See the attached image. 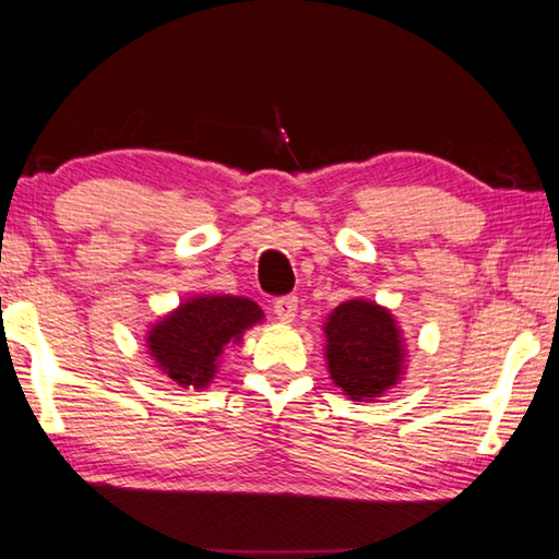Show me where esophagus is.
I'll list each match as a JSON object with an SVG mask.
<instances>
[{
  "label": "esophagus",
  "mask_w": 559,
  "mask_h": 559,
  "mask_svg": "<svg viewBox=\"0 0 559 559\" xmlns=\"http://www.w3.org/2000/svg\"><path fill=\"white\" fill-rule=\"evenodd\" d=\"M273 313L281 323H293V318L298 313V298L296 296H283L273 302Z\"/></svg>",
  "instance_id": "1"
}]
</instances>
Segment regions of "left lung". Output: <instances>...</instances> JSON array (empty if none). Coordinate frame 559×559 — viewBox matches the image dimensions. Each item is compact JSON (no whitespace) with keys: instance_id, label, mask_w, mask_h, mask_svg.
I'll list each match as a JSON object with an SVG mask.
<instances>
[{"instance_id":"left-lung-1","label":"left lung","mask_w":559,"mask_h":559,"mask_svg":"<svg viewBox=\"0 0 559 559\" xmlns=\"http://www.w3.org/2000/svg\"><path fill=\"white\" fill-rule=\"evenodd\" d=\"M328 372L343 394L372 402L402 380L404 340L392 313L372 300H345L325 323Z\"/></svg>"}]
</instances>
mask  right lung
I'll list each match as a JSON object with an SVG mask.
<instances>
[{
    "label": "right lung",
    "mask_w": 559,
    "mask_h": 559,
    "mask_svg": "<svg viewBox=\"0 0 559 559\" xmlns=\"http://www.w3.org/2000/svg\"><path fill=\"white\" fill-rule=\"evenodd\" d=\"M261 320L263 310L249 298L194 296L147 330L150 357L179 386L204 390L224 347Z\"/></svg>",
    "instance_id": "1"
}]
</instances>
